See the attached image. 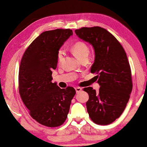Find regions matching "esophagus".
<instances>
[{
  "label": "esophagus",
  "instance_id": "esophagus-1",
  "mask_svg": "<svg viewBox=\"0 0 147 147\" xmlns=\"http://www.w3.org/2000/svg\"><path fill=\"white\" fill-rule=\"evenodd\" d=\"M75 89H76V93H80V92L82 90V88H81L80 87H76Z\"/></svg>",
  "mask_w": 147,
  "mask_h": 147
}]
</instances>
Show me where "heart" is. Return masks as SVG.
<instances>
[{
	"mask_svg": "<svg viewBox=\"0 0 147 147\" xmlns=\"http://www.w3.org/2000/svg\"><path fill=\"white\" fill-rule=\"evenodd\" d=\"M71 51L72 54L80 61L81 59L87 58L88 54L90 53V49L88 48L86 43L81 41H78L75 42L73 46L71 48ZM63 58V52L62 50H59L57 54V61L58 63H61Z\"/></svg>",
	"mask_w": 147,
	"mask_h": 147,
	"instance_id": "b5f03b06",
	"label": "heart"
}]
</instances>
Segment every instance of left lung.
Segmentation results:
<instances>
[{
  "mask_svg": "<svg viewBox=\"0 0 147 147\" xmlns=\"http://www.w3.org/2000/svg\"><path fill=\"white\" fill-rule=\"evenodd\" d=\"M78 37L92 45L95 62L90 68L97 74L98 92L84 88L89 98L86 108L97 125H109L124 111L132 90L131 71L123 48L108 30L99 26L82 27L75 30Z\"/></svg>",
  "mask_w": 147,
  "mask_h": 147,
  "instance_id": "8db88e82",
  "label": "left lung"
}]
</instances>
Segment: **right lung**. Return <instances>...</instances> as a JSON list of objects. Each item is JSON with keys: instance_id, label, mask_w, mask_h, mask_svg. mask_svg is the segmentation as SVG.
Instances as JSON below:
<instances>
[{"instance_id": "right-lung-1", "label": "right lung", "mask_w": 147, "mask_h": 147, "mask_svg": "<svg viewBox=\"0 0 147 147\" xmlns=\"http://www.w3.org/2000/svg\"><path fill=\"white\" fill-rule=\"evenodd\" d=\"M72 30L55 29L42 32L28 47L19 69V93L33 119L43 125L56 127L64 123L76 90L61 88L52 82L60 48Z\"/></svg>"}]
</instances>
